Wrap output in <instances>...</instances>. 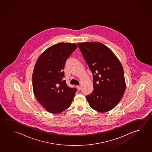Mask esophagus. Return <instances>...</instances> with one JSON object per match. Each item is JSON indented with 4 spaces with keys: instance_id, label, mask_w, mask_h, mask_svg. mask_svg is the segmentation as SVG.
<instances>
[{
    "instance_id": "34e87169",
    "label": "esophagus",
    "mask_w": 152,
    "mask_h": 152,
    "mask_svg": "<svg viewBox=\"0 0 152 152\" xmlns=\"http://www.w3.org/2000/svg\"><path fill=\"white\" fill-rule=\"evenodd\" d=\"M77 89H78L79 91H80V90L81 89V86H80V85H79V86H77Z\"/></svg>"
}]
</instances>
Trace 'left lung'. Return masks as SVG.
<instances>
[{"mask_svg":"<svg viewBox=\"0 0 152 152\" xmlns=\"http://www.w3.org/2000/svg\"><path fill=\"white\" fill-rule=\"evenodd\" d=\"M77 45L93 75L94 90L86 97L89 105L100 113L112 110L121 101L126 89L120 61L101 43L83 42Z\"/></svg>","mask_w":152,"mask_h":152,"instance_id":"8db88e82","label":"left lung"}]
</instances>
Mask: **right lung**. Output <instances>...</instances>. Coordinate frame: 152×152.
I'll return each mask as SVG.
<instances>
[{
    "mask_svg": "<svg viewBox=\"0 0 152 152\" xmlns=\"http://www.w3.org/2000/svg\"><path fill=\"white\" fill-rule=\"evenodd\" d=\"M77 48L75 43H59L48 48L39 56L33 73V88L36 99L45 109L57 114L71 104L75 88L63 80L67 58Z\"/></svg>",
    "mask_w": 152,
    "mask_h": 152,
    "instance_id": "obj_1",
    "label": "right lung"
}]
</instances>
